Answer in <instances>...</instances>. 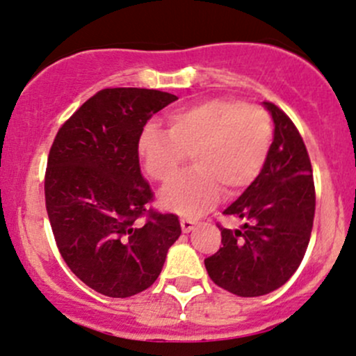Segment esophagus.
<instances>
[{"mask_svg":"<svg viewBox=\"0 0 356 356\" xmlns=\"http://www.w3.org/2000/svg\"><path fill=\"white\" fill-rule=\"evenodd\" d=\"M179 225H181V232L183 233H190V232H193L196 223L190 218H183L181 221H179Z\"/></svg>","mask_w":356,"mask_h":356,"instance_id":"esophagus-1","label":"esophagus"}]
</instances>
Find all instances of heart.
<instances>
[{"label":"heart","instance_id":"b5f03b06","mask_svg":"<svg viewBox=\"0 0 356 356\" xmlns=\"http://www.w3.org/2000/svg\"><path fill=\"white\" fill-rule=\"evenodd\" d=\"M271 133L263 108L208 98L171 113L168 129L146 127L138 154L149 178L168 183L191 153L195 170L166 186L160 203L168 211L196 216L220 202L221 188L236 196L252 185L268 158Z\"/></svg>","mask_w":356,"mask_h":356}]
</instances>
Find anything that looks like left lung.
Instances as JSON below:
<instances>
[{
    "label": "left lung",
    "mask_w": 356,
    "mask_h": 356,
    "mask_svg": "<svg viewBox=\"0 0 356 356\" xmlns=\"http://www.w3.org/2000/svg\"><path fill=\"white\" fill-rule=\"evenodd\" d=\"M275 124L258 178L225 210L243 221L240 229L221 228L223 246L204 260L216 285L238 296H261L285 285L298 270L315 216L312 163L293 121L263 102Z\"/></svg>",
    "instance_id": "obj_1"
}]
</instances>
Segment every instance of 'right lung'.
<instances>
[{"mask_svg":"<svg viewBox=\"0 0 356 356\" xmlns=\"http://www.w3.org/2000/svg\"><path fill=\"white\" fill-rule=\"evenodd\" d=\"M177 99L106 88L74 111L49 149L44 198L58 250L85 285L111 298L152 286L181 235L177 215L146 208L153 193L138 158L146 121Z\"/></svg>","mask_w":356,"mask_h":356,"instance_id":"add662e5","label":"right lung"}]
</instances>
